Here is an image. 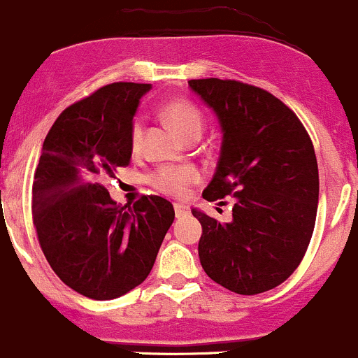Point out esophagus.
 <instances>
[{"instance_id":"obj_1","label":"esophagus","mask_w":358,"mask_h":358,"mask_svg":"<svg viewBox=\"0 0 358 358\" xmlns=\"http://www.w3.org/2000/svg\"><path fill=\"white\" fill-rule=\"evenodd\" d=\"M174 210H176V215H178V217H182V215L187 214V207H186V205L176 203L174 205Z\"/></svg>"}]
</instances>
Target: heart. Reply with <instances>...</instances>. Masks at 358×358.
Wrapping results in <instances>:
<instances>
[{
    "mask_svg": "<svg viewBox=\"0 0 358 358\" xmlns=\"http://www.w3.org/2000/svg\"><path fill=\"white\" fill-rule=\"evenodd\" d=\"M164 116L169 123L172 125V129L182 137L184 141L187 137L193 136H201V130H203V116H201L200 109L189 101H174L169 102L164 108ZM144 139V120L143 116H137L132 123V129H130V144H132L134 151H139L143 146ZM200 179V174L196 172V169L193 167H160L155 172H151L148 180L151 182V186L157 187L158 191L165 194H171V196H182L186 194L187 187L191 184H194Z\"/></svg>",
    "mask_w": 358,
    "mask_h": 358,
    "instance_id": "b5f03b06",
    "label": "heart"
}]
</instances>
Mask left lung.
<instances>
[{
    "label": "left lung",
    "instance_id": "left-lung-1",
    "mask_svg": "<svg viewBox=\"0 0 358 358\" xmlns=\"http://www.w3.org/2000/svg\"><path fill=\"white\" fill-rule=\"evenodd\" d=\"M187 85L214 111L222 134L203 198H235L229 222L191 208L201 224V268L236 294L266 292L294 273L313 235L318 205L313 144L298 116L263 88L219 78Z\"/></svg>",
    "mask_w": 358,
    "mask_h": 358
}]
</instances>
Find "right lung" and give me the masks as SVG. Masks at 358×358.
<instances>
[{"instance_id":"1","label":"right lung","mask_w":358,"mask_h":358,"mask_svg":"<svg viewBox=\"0 0 358 358\" xmlns=\"http://www.w3.org/2000/svg\"><path fill=\"white\" fill-rule=\"evenodd\" d=\"M148 83H111L69 106L48 132L33 182L41 250L67 287L106 301L143 284L176 217L162 196L120 207L102 186L132 158L130 129Z\"/></svg>"}]
</instances>
